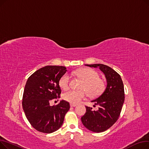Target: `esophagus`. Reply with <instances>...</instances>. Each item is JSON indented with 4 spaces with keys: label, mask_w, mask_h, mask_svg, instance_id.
Wrapping results in <instances>:
<instances>
[{
    "label": "esophagus",
    "mask_w": 149,
    "mask_h": 149,
    "mask_svg": "<svg viewBox=\"0 0 149 149\" xmlns=\"http://www.w3.org/2000/svg\"><path fill=\"white\" fill-rule=\"evenodd\" d=\"M70 107H75V106H77V104H70Z\"/></svg>",
    "instance_id": "34e87169"
}]
</instances>
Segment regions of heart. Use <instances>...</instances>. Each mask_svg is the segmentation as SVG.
I'll use <instances>...</instances> for the list:
<instances>
[{
    "instance_id": "heart-1",
    "label": "heart",
    "mask_w": 149,
    "mask_h": 149,
    "mask_svg": "<svg viewBox=\"0 0 149 149\" xmlns=\"http://www.w3.org/2000/svg\"><path fill=\"white\" fill-rule=\"evenodd\" d=\"M80 77L83 82L80 90H70L63 94V99L71 104L80 103L87 95L91 97L100 95L105 88L104 81L99 77V74L91 68H82L76 70L74 73ZM70 77L68 74L63 75L59 80L60 87L63 90L69 88Z\"/></svg>"
}]
</instances>
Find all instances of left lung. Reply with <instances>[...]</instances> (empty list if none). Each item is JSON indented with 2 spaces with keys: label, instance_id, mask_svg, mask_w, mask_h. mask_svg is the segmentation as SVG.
I'll return each instance as SVG.
<instances>
[{
  "label": "left lung",
  "instance_id": "1",
  "mask_svg": "<svg viewBox=\"0 0 149 149\" xmlns=\"http://www.w3.org/2000/svg\"><path fill=\"white\" fill-rule=\"evenodd\" d=\"M85 65L99 68L105 75L107 86L102 94L91 101L99 106L98 110L86 106V112L81 117V122L92 132H103L113 126L119 118L124 101V84L120 75L111 67L103 64Z\"/></svg>",
  "mask_w": 149,
  "mask_h": 149
}]
</instances>
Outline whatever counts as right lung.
Segmentation results:
<instances>
[{
	"label": "right lung",
	"mask_w": 149,
	"mask_h": 149,
	"mask_svg": "<svg viewBox=\"0 0 149 149\" xmlns=\"http://www.w3.org/2000/svg\"><path fill=\"white\" fill-rule=\"evenodd\" d=\"M67 71L61 66H46L36 70L26 83L22 99V107L26 118L37 130L50 134L57 130L63 123L69 110L68 101L51 106L53 100L60 98L59 80Z\"/></svg>",
	"instance_id": "add662e5"
}]
</instances>
